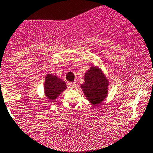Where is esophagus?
Instances as JSON below:
<instances>
[{"instance_id":"esophagus-1","label":"esophagus","mask_w":153,"mask_h":153,"mask_svg":"<svg viewBox=\"0 0 153 153\" xmlns=\"http://www.w3.org/2000/svg\"><path fill=\"white\" fill-rule=\"evenodd\" d=\"M68 86H69V88H70V89H76L77 84H75V83H69V84H68Z\"/></svg>"}]
</instances>
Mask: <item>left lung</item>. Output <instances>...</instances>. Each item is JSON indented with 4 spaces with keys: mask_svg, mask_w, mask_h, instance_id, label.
Segmentation results:
<instances>
[{
    "mask_svg": "<svg viewBox=\"0 0 153 153\" xmlns=\"http://www.w3.org/2000/svg\"><path fill=\"white\" fill-rule=\"evenodd\" d=\"M84 81L81 85L84 95L93 105H98L107 95V80L99 69L92 67L85 73Z\"/></svg>",
    "mask_w": 153,
    "mask_h": 153,
    "instance_id": "obj_1",
    "label": "left lung"
}]
</instances>
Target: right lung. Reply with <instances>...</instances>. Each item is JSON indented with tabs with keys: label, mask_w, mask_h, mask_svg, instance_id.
Returning <instances> with one entry per match:
<instances>
[{
	"label": "right lung",
	"mask_w": 153,
	"mask_h": 153,
	"mask_svg": "<svg viewBox=\"0 0 153 153\" xmlns=\"http://www.w3.org/2000/svg\"><path fill=\"white\" fill-rule=\"evenodd\" d=\"M67 88L66 84L56 76L47 75L46 77V82L44 84V90L48 99L53 101L62 91Z\"/></svg>",
	"instance_id": "1"
}]
</instances>
